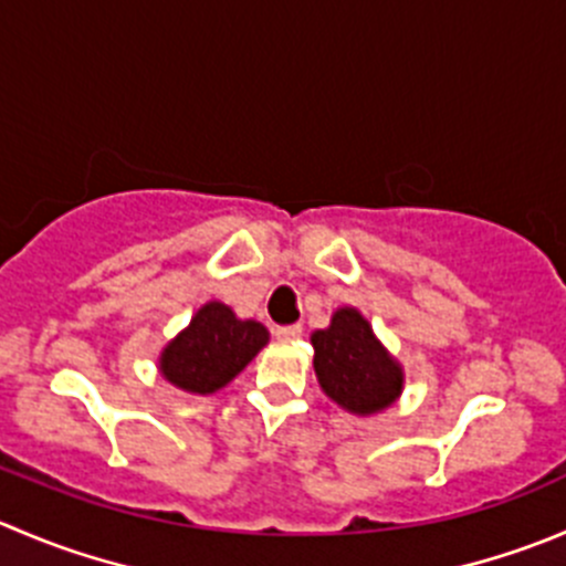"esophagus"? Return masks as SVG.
Returning <instances> with one entry per match:
<instances>
[{
  "mask_svg": "<svg viewBox=\"0 0 566 566\" xmlns=\"http://www.w3.org/2000/svg\"><path fill=\"white\" fill-rule=\"evenodd\" d=\"M301 334H304V328H301L298 323H295V326H282V328H276V337L282 339V343H293V339H298Z\"/></svg>",
  "mask_w": 566,
  "mask_h": 566,
  "instance_id": "esophagus-1",
  "label": "esophagus"
}]
</instances>
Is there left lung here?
Segmentation results:
<instances>
[{"mask_svg":"<svg viewBox=\"0 0 566 566\" xmlns=\"http://www.w3.org/2000/svg\"><path fill=\"white\" fill-rule=\"evenodd\" d=\"M315 376L323 392L356 417L389 409L403 392V367L384 348L356 306L334 310L326 328L312 332Z\"/></svg>","mask_w":566,"mask_h":566,"instance_id":"obj_1","label":"left lung"}]
</instances>
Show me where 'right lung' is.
Returning a JSON list of instances; mask_svg holds the SVG:
<instances>
[{
	"mask_svg": "<svg viewBox=\"0 0 566 566\" xmlns=\"http://www.w3.org/2000/svg\"><path fill=\"white\" fill-rule=\"evenodd\" d=\"M271 334L260 321H243L223 301H207L188 326L160 350V376L188 395H212L245 370Z\"/></svg>",
	"mask_w": 566,
	"mask_h": 566,
	"instance_id": "1",
	"label": "right lung"
}]
</instances>
